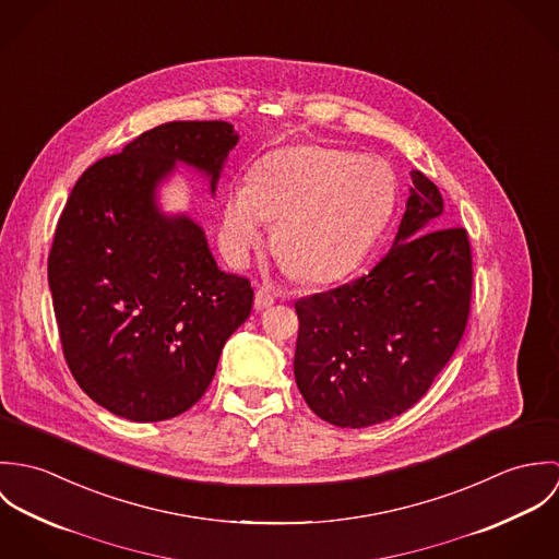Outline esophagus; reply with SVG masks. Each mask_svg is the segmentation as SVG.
I'll return each instance as SVG.
<instances>
[{
    "label": "esophagus",
    "mask_w": 559,
    "mask_h": 559,
    "mask_svg": "<svg viewBox=\"0 0 559 559\" xmlns=\"http://www.w3.org/2000/svg\"><path fill=\"white\" fill-rule=\"evenodd\" d=\"M273 301H275L273 293H271L269 288H260V290L255 293L253 306H255V310H266V308H271V306H273Z\"/></svg>",
    "instance_id": "obj_1"
}]
</instances>
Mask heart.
<instances>
[{
	"label": "heart",
	"mask_w": 559,
	"mask_h": 559,
	"mask_svg": "<svg viewBox=\"0 0 559 559\" xmlns=\"http://www.w3.org/2000/svg\"><path fill=\"white\" fill-rule=\"evenodd\" d=\"M396 193V174L383 159L320 146L280 148L251 167L249 180L230 185L219 245L245 266L264 247L271 222L275 253L299 277L331 282L372 247Z\"/></svg>",
	"instance_id": "heart-1"
}]
</instances>
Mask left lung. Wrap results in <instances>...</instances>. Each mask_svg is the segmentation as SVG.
Returning <instances> with one entry per match:
<instances>
[{
  "label": "left lung",
  "mask_w": 559,
  "mask_h": 559,
  "mask_svg": "<svg viewBox=\"0 0 559 559\" xmlns=\"http://www.w3.org/2000/svg\"><path fill=\"white\" fill-rule=\"evenodd\" d=\"M396 239L364 277L295 304V381L320 419L366 428L421 399L454 355L472 301V247L413 169Z\"/></svg>",
  "instance_id": "8db88e82"
}]
</instances>
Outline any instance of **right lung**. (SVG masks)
I'll return each mask as SVG.
<instances>
[{
  "instance_id": "right-lung-1",
  "label": "right lung",
  "mask_w": 559,
  "mask_h": 559,
  "mask_svg": "<svg viewBox=\"0 0 559 559\" xmlns=\"http://www.w3.org/2000/svg\"><path fill=\"white\" fill-rule=\"evenodd\" d=\"M237 144L230 122H167L90 165L71 191L49 290L75 381L114 415L160 421L191 408L249 319V280L217 266L189 213L160 206L180 165L215 195Z\"/></svg>"
}]
</instances>
